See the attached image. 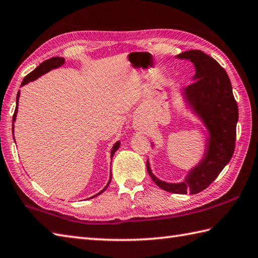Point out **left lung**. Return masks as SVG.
<instances>
[{
  "label": "left lung",
  "instance_id": "obj_1",
  "mask_svg": "<svg viewBox=\"0 0 258 258\" xmlns=\"http://www.w3.org/2000/svg\"><path fill=\"white\" fill-rule=\"evenodd\" d=\"M176 59L190 61L195 67L192 83L181 89L180 97L185 109L206 131L204 154L179 182L159 179L152 172L149 159L147 160V170L156 185L164 190L194 195L207 188L232 159L238 107L227 73L216 60L199 50L182 52L176 55ZM151 147H155L154 143H151Z\"/></svg>",
  "mask_w": 258,
  "mask_h": 258
}]
</instances>
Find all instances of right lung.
Listing matches in <instances>:
<instances>
[{"label":"right lung","instance_id":"add662e5","mask_svg":"<svg viewBox=\"0 0 258 258\" xmlns=\"http://www.w3.org/2000/svg\"><path fill=\"white\" fill-rule=\"evenodd\" d=\"M64 63H66V60L63 59V57H60V56L51 57V59L46 60V61H44V62H42L41 64H40L38 68H35V69H34L32 72L29 73V75L26 76V77L23 79L22 83H21V87H23V86H25V85H28V83H29V82H31V81H34V80H36V79L40 78V77H42L43 75H45V73H48V72H49V71H51V70L57 69V68H60V67H62L63 64H64ZM19 98H20V91H18V94H17V107H15V111H14V114H13V127H12L13 138H14V122H15V119H17L18 109H19ZM119 147H120V141L118 140L117 143H114V145L112 146V148H111V151H110V159H112V157H113V155H114V152L119 149ZM110 181H111V173H110L109 181H108V183L106 185V187H104V188L102 189V190H100L98 194H96V195L92 196V197H90V198H94V197L99 196L100 194H102V192H103L104 190H106V189L108 188Z\"/></svg>","mask_w":258,"mask_h":258}]
</instances>
